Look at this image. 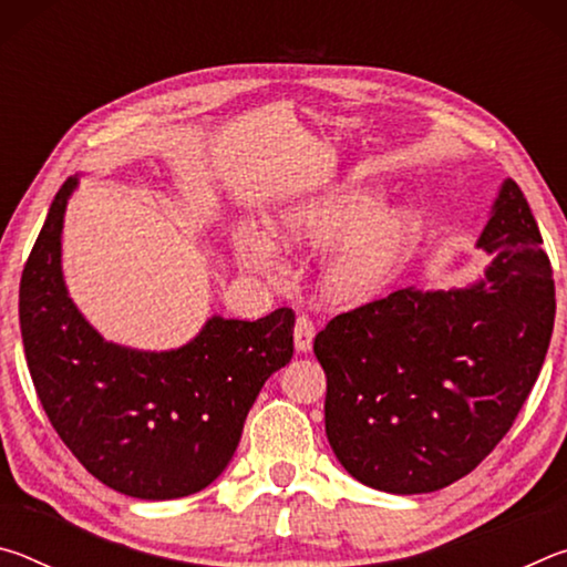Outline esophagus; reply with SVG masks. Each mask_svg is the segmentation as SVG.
I'll return each instance as SVG.
<instances>
[{
    "label": "esophagus",
    "instance_id": "34e87169",
    "mask_svg": "<svg viewBox=\"0 0 567 567\" xmlns=\"http://www.w3.org/2000/svg\"><path fill=\"white\" fill-rule=\"evenodd\" d=\"M312 338H315V324L307 315H300L295 322V348L297 352H307L312 348Z\"/></svg>",
    "mask_w": 567,
    "mask_h": 567
}]
</instances>
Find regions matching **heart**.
I'll list each match as a JSON object with an SVG mask.
<instances>
[{
    "label": "heart",
    "mask_w": 567,
    "mask_h": 567,
    "mask_svg": "<svg viewBox=\"0 0 567 567\" xmlns=\"http://www.w3.org/2000/svg\"><path fill=\"white\" fill-rule=\"evenodd\" d=\"M375 199L350 195L332 205L297 209L285 217V237L290 243L330 245L320 265V287L330 300L358 302L378 295L415 243V219L402 207L370 213ZM237 257L247 270L272 272L280 260L270 235L255 227L239 229Z\"/></svg>",
    "instance_id": "obj_1"
}]
</instances>
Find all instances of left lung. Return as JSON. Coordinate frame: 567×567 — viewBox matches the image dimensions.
Here are the masks:
<instances>
[{
    "mask_svg": "<svg viewBox=\"0 0 567 567\" xmlns=\"http://www.w3.org/2000/svg\"><path fill=\"white\" fill-rule=\"evenodd\" d=\"M495 255L467 290H395L328 322L324 433L362 485L433 493L513 427L548 352L553 267L523 189L507 179L477 243Z\"/></svg>",
    "mask_w": 567,
    "mask_h": 567,
    "instance_id": "obj_1",
    "label": "left lung"
}]
</instances>
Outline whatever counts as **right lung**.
Wrapping results in <instances>:
<instances>
[{
	"mask_svg": "<svg viewBox=\"0 0 567 567\" xmlns=\"http://www.w3.org/2000/svg\"><path fill=\"white\" fill-rule=\"evenodd\" d=\"M76 179L56 192L19 282V324L37 398L72 455L112 491L172 501L233 460L265 380L292 358V307L255 322L213 318L169 352L100 338L64 290L60 235Z\"/></svg>",
	"mask_w": 567,
	"mask_h": 567,
	"instance_id": "right-lung-1",
	"label": "right lung"
}]
</instances>
